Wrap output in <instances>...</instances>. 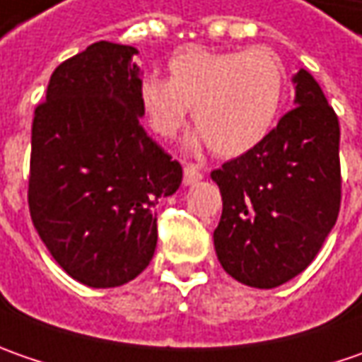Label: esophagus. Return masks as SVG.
<instances>
[{
  "instance_id": "34e87169",
  "label": "esophagus",
  "mask_w": 362,
  "mask_h": 362,
  "mask_svg": "<svg viewBox=\"0 0 362 362\" xmlns=\"http://www.w3.org/2000/svg\"><path fill=\"white\" fill-rule=\"evenodd\" d=\"M199 179H203L202 169H199L197 165H193V163H187L185 169H183V183H185V185H193V183H197Z\"/></svg>"
}]
</instances>
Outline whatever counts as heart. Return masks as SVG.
<instances>
[{"label":"heart","mask_w":362,"mask_h":362,"mask_svg":"<svg viewBox=\"0 0 362 362\" xmlns=\"http://www.w3.org/2000/svg\"><path fill=\"white\" fill-rule=\"evenodd\" d=\"M286 68L266 46L230 52L181 49L169 60V80L146 76L141 106L148 127L163 139L183 129L189 108L197 134L221 157L257 146L274 129L286 94Z\"/></svg>","instance_id":"obj_1"}]
</instances>
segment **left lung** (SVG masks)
I'll list each match as a JSON object with an SVG mask.
<instances>
[{"mask_svg": "<svg viewBox=\"0 0 362 362\" xmlns=\"http://www.w3.org/2000/svg\"><path fill=\"white\" fill-rule=\"evenodd\" d=\"M292 82L296 106L259 145L211 171L223 202L217 259L252 288H276L306 270L341 209L339 117L306 70Z\"/></svg>", "mask_w": 362, "mask_h": 362, "instance_id": "obj_1", "label": "left lung"}]
</instances>
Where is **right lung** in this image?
<instances>
[{"label":"right lung","mask_w":362,"mask_h":362,"mask_svg":"<svg viewBox=\"0 0 362 362\" xmlns=\"http://www.w3.org/2000/svg\"><path fill=\"white\" fill-rule=\"evenodd\" d=\"M134 54L92 44L54 70L34 112L30 216L60 268L90 288L145 270L157 247L155 205L183 179L141 124Z\"/></svg>","instance_id":"obj_1"}]
</instances>
